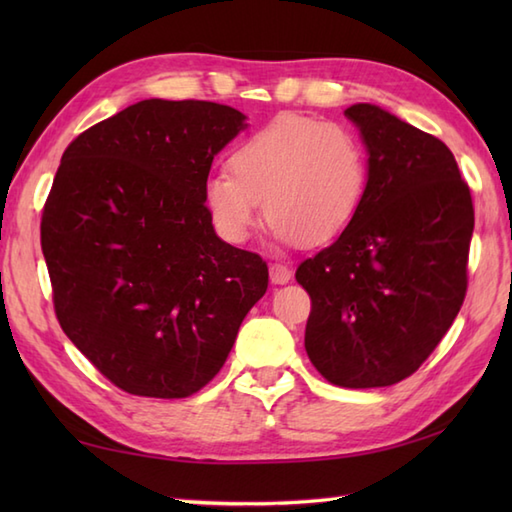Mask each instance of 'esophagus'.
Listing matches in <instances>:
<instances>
[{"label": "esophagus", "instance_id": "esophagus-1", "mask_svg": "<svg viewBox=\"0 0 512 512\" xmlns=\"http://www.w3.org/2000/svg\"><path fill=\"white\" fill-rule=\"evenodd\" d=\"M292 279V270L284 264H273L270 266V281H273L275 286H284Z\"/></svg>", "mask_w": 512, "mask_h": 512}]
</instances>
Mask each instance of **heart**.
<instances>
[{
  "label": "heart",
  "instance_id": "1",
  "mask_svg": "<svg viewBox=\"0 0 512 512\" xmlns=\"http://www.w3.org/2000/svg\"><path fill=\"white\" fill-rule=\"evenodd\" d=\"M367 187V154L350 129L281 116L244 138L228 171L202 187L204 209L224 242L242 246L264 213L279 244L330 242L354 220Z\"/></svg>",
  "mask_w": 512,
  "mask_h": 512
}]
</instances>
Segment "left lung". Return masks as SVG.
<instances>
[{
    "label": "left lung",
    "instance_id": "1",
    "mask_svg": "<svg viewBox=\"0 0 512 512\" xmlns=\"http://www.w3.org/2000/svg\"><path fill=\"white\" fill-rule=\"evenodd\" d=\"M367 151L354 220L301 262L306 352L330 383L387 387L436 350L466 295L471 191L451 149L372 103L345 110Z\"/></svg>",
    "mask_w": 512,
    "mask_h": 512
}]
</instances>
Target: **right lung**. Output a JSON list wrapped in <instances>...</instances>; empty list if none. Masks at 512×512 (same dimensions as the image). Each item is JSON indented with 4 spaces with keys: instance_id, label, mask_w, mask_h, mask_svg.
<instances>
[{
    "instance_id": "1",
    "label": "right lung",
    "mask_w": 512,
    "mask_h": 512,
    "mask_svg": "<svg viewBox=\"0 0 512 512\" xmlns=\"http://www.w3.org/2000/svg\"><path fill=\"white\" fill-rule=\"evenodd\" d=\"M246 116L147 99L65 149L41 220L63 332L127 394L187 398L266 295L259 255L217 237L202 187Z\"/></svg>"
}]
</instances>
